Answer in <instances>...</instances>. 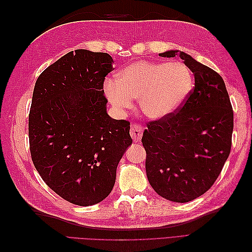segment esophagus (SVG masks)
Segmentation results:
<instances>
[{
  "mask_svg": "<svg viewBox=\"0 0 252 252\" xmlns=\"http://www.w3.org/2000/svg\"><path fill=\"white\" fill-rule=\"evenodd\" d=\"M142 134H143V129L141 126L138 124H133L130 127V135L133 139L134 142H139L142 139Z\"/></svg>",
  "mask_w": 252,
  "mask_h": 252,
  "instance_id": "esophagus-1",
  "label": "esophagus"
}]
</instances>
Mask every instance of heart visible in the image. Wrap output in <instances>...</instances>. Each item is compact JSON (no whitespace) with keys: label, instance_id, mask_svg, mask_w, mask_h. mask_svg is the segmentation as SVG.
<instances>
[{"label":"heart","instance_id":"b5f03b06","mask_svg":"<svg viewBox=\"0 0 252 252\" xmlns=\"http://www.w3.org/2000/svg\"><path fill=\"white\" fill-rule=\"evenodd\" d=\"M192 87V72L184 63L139 61L120 71L117 80H106L104 93L121 111L130 108L133 98H140L145 116L158 120L180 108Z\"/></svg>","mask_w":252,"mask_h":252}]
</instances>
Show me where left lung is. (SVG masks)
<instances>
[{"label":"left lung","mask_w":252,"mask_h":252,"mask_svg":"<svg viewBox=\"0 0 252 252\" xmlns=\"http://www.w3.org/2000/svg\"><path fill=\"white\" fill-rule=\"evenodd\" d=\"M158 56H179L193 72L194 87L180 108L147 123L145 166L158 194L186 203L208 191L222 171L231 150L233 110L218 72L183 51Z\"/></svg>","instance_id":"left-lung-1"}]
</instances>
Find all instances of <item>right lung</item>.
<instances>
[{
    "label": "right lung",
    "instance_id": "right-lung-1",
    "mask_svg": "<svg viewBox=\"0 0 252 252\" xmlns=\"http://www.w3.org/2000/svg\"><path fill=\"white\" fill-rule=\"evenodd\" d=\"M113 60L77 49L37 78L29 111V148L35 169L62 199L100 203L116 183L117 167L132 143L130 123L106 111L105 77Z\"/></svg>",
    "mask_w": 252,
    "mask_h": 252
}]
</instances>
